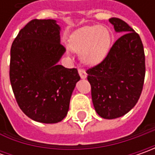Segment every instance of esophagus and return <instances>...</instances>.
Returning <instances> with one entry per match:
<instances>
[{
    "mask_svg": "<svg viewBox=\"0 0 155 155\" xmlns=\"http://www.w3.org/2000/svg\"><path fill=\"white\" fill-rule=\"evenodd\" d=\"M78 73H79V76H80V78H82V79L86 78L87 73L84 70H83V69H79V70H78Z\"/></svg>",
    "mask_w": 155,
    "mask_h": 155,
    "instance_id": "obj_1",
    "label": "esophagus"
}]
</instances>
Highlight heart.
Here are the masks:
<instances>
[{"label": "heart", "instance_id": "heart-1", "mask_svg": "<svg viewBox=\"0 0 155 155\" xmlns=\"http://www.w3.org/2000/svg\"><path fill=\"white\" fill-rule=\"evenodd\" d=\"M110 45V31L103 26L80 27L68 39L69 49L81 53V60L87 65H96L102 62L109 53Z\"/></svg>", "mask_w": 155, "mask_h": 155}]
</instances>
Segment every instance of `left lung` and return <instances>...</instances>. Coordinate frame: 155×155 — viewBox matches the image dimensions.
Listing matches in <instances>:
<instances>
[{"label": "left lung", "instance_id": "1", "mask_svg": "<svg viewBox=\"0 0 155 155\" xmlns=\"http://www.w3.org/2000/svg\"><path fill=\"white\" fill-rule=\"evenodd\" d=\"M122 34L99 64L87 71L97 113L116 119L132 110L140 98L145 78V55L140 36L125 21L109 20Z\"/></svg>", "mask_w": 155, "mask_h": 155}]
</instances>
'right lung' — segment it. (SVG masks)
<instances>
[{
    "mask_svg": "<svg viewBox=\"0 0 155 155\" xmlns=\"http://www.w3.org/2000/svg\"><path fill=\"white\" fill-rule=\"evenodd\" d=\"M55 20H33L18 33L10 51V83L21 110L33 121L57 123L66 116L77 69L58 64L65 52Z\"/></svg>",
    "mask_w": 155,
    "mask_h": 155,
    "instance_id": "add662e5",
    "label": "right lung"
}]
</instances>
